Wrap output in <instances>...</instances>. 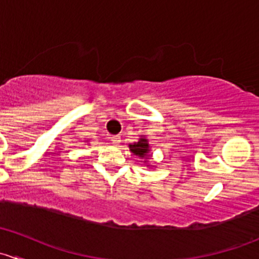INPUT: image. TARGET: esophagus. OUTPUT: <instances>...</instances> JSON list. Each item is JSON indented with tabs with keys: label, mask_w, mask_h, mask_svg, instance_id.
Here are the masks:
<instances>
[{
	"label": "esophagus",
	"mask_w": 259,
	"mask_h": 259,
	"mask_svg": "<svg viewBox=\"0 0 259 259\" xmlns=\"http://www.w3.org/2000/svg\"><path fill=\"white\" fill-rule=\"evenodd\" d=\"M111 142H113L114 145H119L121 140H120L119 135H114V137H111Z\"/></svg>",
	"instance_id": "1"
}]
</instances>
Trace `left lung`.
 I'll return each mask as SVG.
<instances>
[{"label": "left lung", "instance_id": "left-lung-1", "mask_svg": "<svg viewBox=\"0 0 259 259\" xmlns=\"http://www.w3.org/2000/svg\"><path fill=\"white\" fill-rule=\"evenodd\" d=\"M129 149L132 153H134L135 155H138L139 158H142V159L148 158L149 156L148 154L150 153V146H149L148 139H145V138H140L137 143H134V144H130Z\"/></svg>", "mask_w": 259, "mask_h": 259}]
</instances>
